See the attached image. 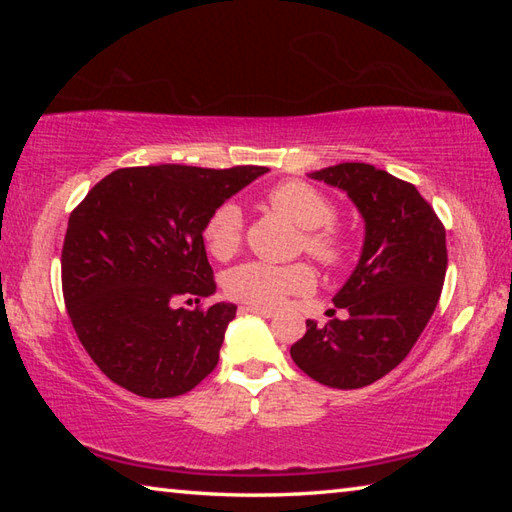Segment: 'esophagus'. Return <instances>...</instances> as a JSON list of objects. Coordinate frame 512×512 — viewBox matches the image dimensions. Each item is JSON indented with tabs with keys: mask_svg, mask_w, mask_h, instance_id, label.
I'll use <instances>...</instances> for the list:
<instances>
[{
	"mask_svg": "<svg viewBox=\"0 0 512 512\" xmlns=\"http://www.w3.org/2000/svg\"><path fill=\"white\" fill-rule=\"evenodd\" d=\"M239 311H244V314H257V316H264V318H271V316H275V311H273V309L257 307V305H244V307H239Z\"/></svg>",
	"mask_w": 512,
	"mask_h": 512,
	"instance_id": "1",
	"label": "esophagus"
}]
</instances>
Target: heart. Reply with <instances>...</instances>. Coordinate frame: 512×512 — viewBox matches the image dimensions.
Instances as JSON below:
<instances>
[{
	"mask_svg": "<svg viewBox=\"0 0 512 512\" xmlns=\"http://www.w3.org/2000/svg\"><path fill=\"white\" fill-rule=\"evenodd\" d=\"M273 210L305 230V248L323 264L336 266L348 255V244L332 225L336 210L332 201L307 183L287 180L273 187L266 196ZM244 219L235 203H223L207 216L203 225V244L216 259H230L241 246ZM316 275L307 264L275 266L246 262L223 275V289L230 298L257 307H275L287 296H298L314 289Z\"/></svg>",
	"mask_w": 512,
	"mask_h": 512,
	"instance_id": "obj_1",
	"label": "heart"
}]
</instances>
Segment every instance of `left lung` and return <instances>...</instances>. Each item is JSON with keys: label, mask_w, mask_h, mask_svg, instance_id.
<instances>
[{"label": "left lung", "mask_w": 512, "mask_h": 512, "mask_svg": "<svg viewBox=\"0 0 512 512\" xmlns=\"http://www.w3.org/2000/svg\"><path fill=\"white\" fill-rule=\"evenodd\" d=\"M348 194L363 219V246L334 305L348 318L307 320L291 345L296 366L329 388H363L400 366L438 305L447 271L445 228L418 189L372 164L309 173Z\"/></svg>", "instance_id": "obj_1"}]
</instances>
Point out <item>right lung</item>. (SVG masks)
I'll return each mask as SVG.
<instances>
[{"label":"right lung","mask_w":512,"mask_h":512,"mask_svg":"<svg viewBox=\"0 0 512 512\" xmlns=\"http://www.w3.org/2000/svg\"><path fill=\"white\" fill-rule=\"evenodd\" d=\"M266 167L185 164L117 169L69 216L63 296L76 336L103 375L140 397H176L219 363L232 302L214 296L203 225Z\"/></svg>","instance_id":"add662e5"}]
</instances>
